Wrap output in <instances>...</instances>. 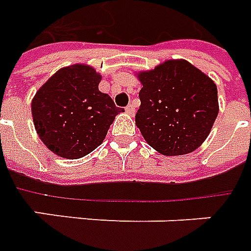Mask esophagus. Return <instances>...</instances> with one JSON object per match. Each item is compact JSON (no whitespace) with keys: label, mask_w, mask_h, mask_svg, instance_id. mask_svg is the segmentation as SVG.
Listing matches in <instances>:
<instances>
[{"label":"esophagus","mask_w":251,"mask_h":251,"mask_svg":"<svg viewBox=\"0 0 251 251\" xmlns=\"http://www.w3.org/2000/svg\"><path fill=\"white\" fill-rule=\"evenodd\" d=\"M126 112H127V114H129V115L135 114V105L128 104L127 107H126Z\"/></svg>","instance_id":"34e87169"}]
</instances>
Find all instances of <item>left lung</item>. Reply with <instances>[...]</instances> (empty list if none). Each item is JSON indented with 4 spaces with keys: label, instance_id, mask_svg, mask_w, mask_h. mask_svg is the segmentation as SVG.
<instances>
[{
    "label": "left lung",
    "instance_id": "1",
    "mask_svg": "<svg viewBox=\"0 0 251 251\" xmlns=\"http://www.w3.org/2000/svg\"><path fill=\"white\" fill-rule=\"evenodd\" d=\"M137 76L143 87L135 122L147 143L165 156L199 148L218 115L212 79L182 59L164 62Z\"/></svg>",
    "mask_w": 251,
    "mask_h": 251
}]
</instances>
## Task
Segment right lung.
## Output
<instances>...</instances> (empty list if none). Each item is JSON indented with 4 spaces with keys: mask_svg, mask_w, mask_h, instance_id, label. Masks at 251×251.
Here are the masks:
<instances>
[{
    "mask_svg": "<svg viewBox=\"0 0 251 251\" xmlns=\"http://www.w3.org/2000/svg\"><path fill=\"white\" fill-rule=\"evenodd\" d=\"M100 75L90 66L61 69L31 101L35 129L49 150L65 159H79L104 140L122 112L110 95L99 91Z\"/></svg>",
    "mask_w": 251,
    "mask_h": 251,
    "instance_id": "add662e5",
    "label": "right lung"
}]
</instances>
